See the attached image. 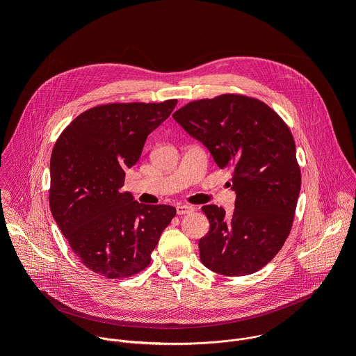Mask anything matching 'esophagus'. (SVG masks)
I'll list each match as a JSON object with an SVG mask.
<instances>
[{
    "label": "esophagus",
    "mask_w": 356,
    "mask_h": 356,
    "mask_svg": "<svg viewBox=\"0 0 356 356\" xmlns=\"http://www.w3.org/2000/svg\"><path fill=\"white\" fill-rule=\"evenodd\" d=\"M193 211H194V209H193V207H190V206L179 204V206L176 207V213H177V216H184V214H190V213H193Z\"/></svg>",
    "instance_id": "1"
}]
</instances>
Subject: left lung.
Listing matches in <instances>:
<instances>
[{
    "mask_svg": "<svg viewBox=\"0 0 356 356\" xmlns=\"http://www.w3.org/2000/svg\"><path fill=\"white\" fill-rule=\"evenodd\" d=\"M173 118L221 169H232V216L214 204L201 209L210 221L198 242L202 265L224 276L258 272L284 245L301 187L287 124L264 101L243 94L191 101Z\"/></svg>",
    "mask_w": 356,
    "mask_h": 356,
    "instance_id": "1",
    "label": "left lung"
}]
</instances>
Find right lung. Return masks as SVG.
Here are the masks:
<instances>
[{
	"instance_id": "add662e5",
	"label": "right lung",
	"mask_w": 356,
	"mask_h": 356,
	"mask_svg": "<svg viewBox=\"0 0 356 356\" xmlns=\"http://www.w3.org/2000/svg\"><path fill=\"white\" fill-rule=\"evenodd\" d=\"M163 103H110L76 117L50 158L49 206L74 255L107 279L131 277L176 216L172 206H149L122 191L125 169L140 158L147 135L175 110Z\"/></svg>"
}]
</instances>
